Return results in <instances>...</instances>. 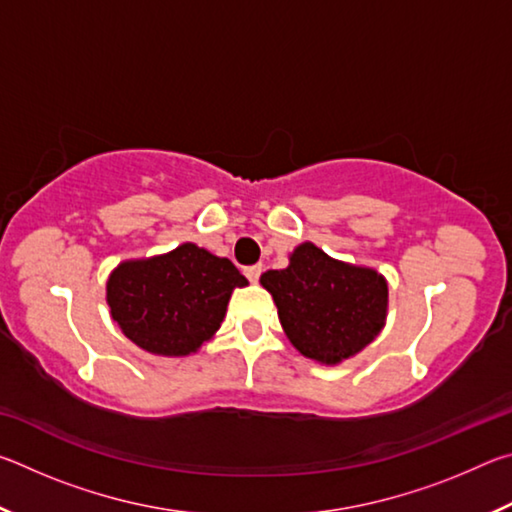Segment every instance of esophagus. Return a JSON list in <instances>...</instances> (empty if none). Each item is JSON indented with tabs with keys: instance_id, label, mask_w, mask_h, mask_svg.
Here are the masks:
<instances>
[{
	"instance_id": "1",
	"label": "esophagus",
	"mask_w": 512,
	"mask_h": 512,
	"mask_svg": "<svg viewBox=\"0 0 512 512\" xmlns=\"http://www.w3.org/2000/svg\"><path fill=\"white\" fill-rule=\"evenodd\" d=\"M244 275L248 277L250 282H257L259 275H262V264H255V266H248L244 268Z\"/></svg>"
}]
</instances>
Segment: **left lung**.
<instances>
[{"label":"left lung","instance_id":"1","mask_svg":"<svg viewBox=\"0 0 512 512\" xmlns=\"http://www.w3.org/2000/svg\"><path fill=\"white\" fill-rule=\"evenodd\" d=\"M259 284L273 296L293 348L325 366L352 359L386 325V277L329 257L311 241L293 248L287 268L262 273Z\"/></svg>","mask_w":512,"mask_h":512}]
</instances>
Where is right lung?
Listing matches in <instances>:
<instances>
[{"mask_svg":"<svg viewBox=\"0 0 512 512\" xmlns=\"http://www.w3.org/2000/svg\"><path fill=\"white\" fill-rule=\"evenodd\" d=\"M248 280L225 257L185 241L169 253L126 259L106 282L110 316L131 339L158 357H187L203 348Z\"/></svg>","mask_w":512,"mask_h":512,"instance_id":"right-lung-1","label":"right lung"}]
</instances>
